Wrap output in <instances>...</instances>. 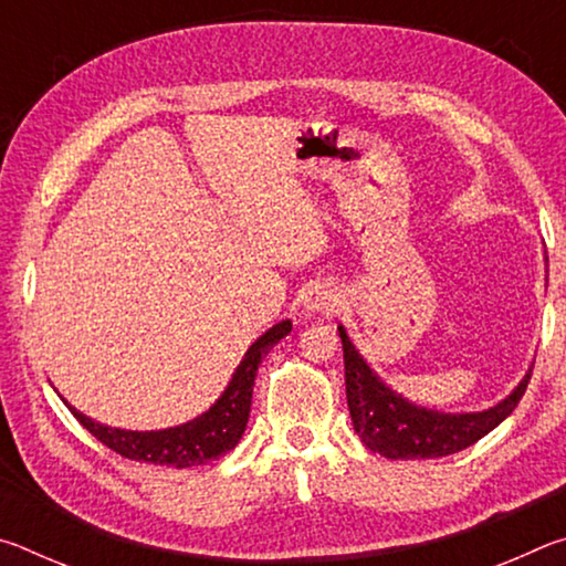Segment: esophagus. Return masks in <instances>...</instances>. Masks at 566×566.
<instances>
[{"label":"esophagus","mask_w":566,"mask_h":566,"mask_svg":"<svg viewBox=\"0 0 566 566\" xmlns=\"http://www.w3.org/2000/svg\"><path fill=\"white\" fill-rule=\"evenodd\" d=\"M302 306L310 314H332L339 310V294L329 284H312L302 296Z\"/></svg>","instance_id":"1"}]
</instances>
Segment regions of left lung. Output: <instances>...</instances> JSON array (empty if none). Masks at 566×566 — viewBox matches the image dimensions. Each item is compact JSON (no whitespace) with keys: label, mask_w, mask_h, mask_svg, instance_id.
Segmentation results:
<instances>
[{"label":"left lung","mask_w":566,"mask_h":566,"mask_svg":"<svg viewBox=\"0 0 566 566\" xmlns=\"http://www.w3.org/2000/svg\"><path fill=\"white\" fill-rule=\"evenodd\" d=\"M337 329L344 349V385H347L354 432L371 452L387 459H437L462 452L512 415L532 379L530 369L512 395L490 409L447 415V411L417 407L415 401L397 395L364 361L359 349L347 337V329Z\"/></svg>","instance_id":"8db88e82"}]
</instances>
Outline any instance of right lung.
I'll return each mask as SVG.
<instances>
[{"label":"right lung","mask_w":566,"mask_h":566,"mask_svg":"<svg viewBox=\"0 0 566 566\" xmlns=\"http://www.w3.org/2000/svg\"><path fill=\"white\" fill-rule=\"evenodd\" d=\"M292 332V322L284 319L266 329L252 347L247 349L244 359L239 361L237 371L229 379L227 389L222 391L212 407L205 415L195 417L187 424L157 429V432H132V429H117L94 421L92 417L76 411L70 401L62 399L70 407L76 421L87 429L92 437H97L104 447L114 449V452L134 459V462H147L159 467H197L207 464L212 459L227 454L234 449L239 439H242L249 419V409H252V389L254 377L260 369L262 359L270 354L276 342L284 339Z\"/></svg>","instance_id":"obj_1"}]
</instances>
